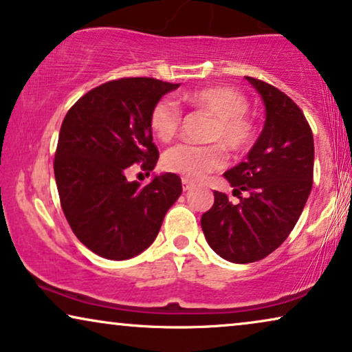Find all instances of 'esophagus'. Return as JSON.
I'll list each match as a JSON object with an SVG mask.
<instances>
[{"label":"esophagus","mask_w":352,"mask_h":352,"mask_svg":"<svg viewBox=\"0 0 352 352\" xmlns=\"http://www.w3.org/2000/svg\"><path fill=\"white\" fill-rule=\"evenodd\" d=\"M182 185H184V191H190L195 186L193 182L188 179H182Z\"/></svg>","instance_id":"1"}]
</instances>
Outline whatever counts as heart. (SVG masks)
Wrapping results in <instances>:
<instances>
[{"mask_svg": "<svg viewBox=\"0 0 352 352\" xmlns=\"http://www.w3.org/2000/svg\"><path fill=\"white\" fill-rule=\"evenodd\" d=\"M184 100L214 117L209 140L219 142L209 146L180 143L167 149L162 157L166 170L179 173L185 179L198 182L208 173L220 170L227 162L222 142L232 151L240 153L254 140V125L248 119L246 96L232 87H209L185 93ZM182 120L180 107L172 98H162L153 106L149 125L161 142H170L179 132Z\"/></svg>", "mask_w": 352, "mask_h": 352, "instance_id": "obj_1", "label": "heart"}]
</instances>
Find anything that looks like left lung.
I'll list each match as a JSON object with an SVG mask.
<instances>
[{
    "instance_id": "8db88e82",
    "label": "left lung",
    "mask_w": 352,
    "mask_h": 352,
    "mask_svg": "<svg viewBox=\"0 0 352 352\" xmlns=\"http://www.w3.org/2000/svg\"><path fill=\"white\" fill-rule=\"evenodd\" d=\"M265 106L264 129L243 161L223 173L228 196L214 191V206L201 217L209 246L225 261L264 259L287 240L301 215L314 177V137L292 98L269 83L246 77ZM241 190L248 195L240 197Z\"/></svg>"
}]
</instances>
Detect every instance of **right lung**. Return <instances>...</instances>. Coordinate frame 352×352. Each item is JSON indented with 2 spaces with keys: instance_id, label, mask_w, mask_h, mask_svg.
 <instances>
[{
  "instance_id": "add662e5",
  "label": "right lung",
  "mask_w": 352,
  "mask_h": 352,
  "mask_svg": "<svg viewBox=\"0 0 352 352\" xmlns=\"http://www.w3.org/2000/svg\"><path fill=\"white\" fill-rule=\"evenodd\" d=\"M180 83L148 77L111 80L83 95L65 114L54 156L60 208L75 236L111 261L138 256L156 240L164 215L182 195L175 173L142 186L127 168L156 167L149 114Z\"/></svg>"
}]
</instances>
